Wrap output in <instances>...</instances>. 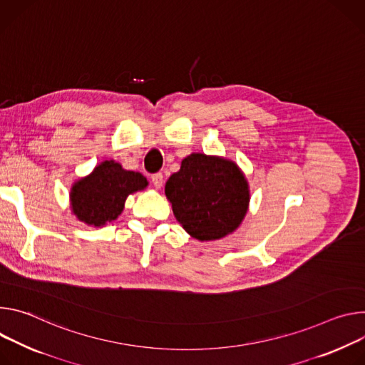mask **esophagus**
I'll use <instances>...</instances> for the list:
<instances>
[{"label": "esophagus", "mask_w": 365, "mask_h": 365, "mask_svg": "<svg viewBox=\"0 0 365 365\" xmlns=\"http://www.w3.org/2000/svg\"><path fill=\"white\" fill-rule=\"evenodd\" d=\"M152 182L156 188H160L162 184H164V175H162L160 173H156L152 175Z\"/></svg>", "instance_id": "obj_1"}]
</instances>
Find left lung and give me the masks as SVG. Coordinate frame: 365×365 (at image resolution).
Here are the masks:
<instances>
[{
    "label": "left lung",
    "instance_id": "1",
    "mask_svg": "<svg viewBox=\"0 0 365 365\" xmlns=\"http://www.w3.org/2000/svg\"><path fill=\"white\" fill-rule=\"evenodd\" d=\"M173 212L182 227L198 240L232 233L247 215L248 182L230 160L191 153L165 185Z\"/></svg>",
    "mask_w": 365,
    "mask_h": 365
}]
</instances>
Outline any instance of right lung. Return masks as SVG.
Instances as JSON below:
<instances>
[{"mask_svg":"<svg viewBox=\"0 0 365 365\" xmlns=\"http://www.w3.org/2000/svg\"><path fill=\"white\" fill-rule=\"evenodd\" d=\"M146 178L133 171H126L114 160H106L94 173L78 181L71 192L72 210L79 220L103 226L115 220L123 212L129 194L143 190Z\"/></svg>","mask_w":365,"mask_h":365,"instance_id":"obj_1","label":"right lung"}]
</instances>
